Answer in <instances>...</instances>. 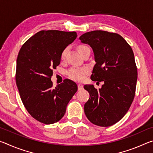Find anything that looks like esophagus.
<instances>
[{
	"instance_id": "1",
	"label": "esophagus",
	"mask_w": 153,
	"mask_h": 153,
	"mask_svg": "<svg viewBox=\"0 0 153 153\" xmlns=\"http://www.w3.org/2000/svg\"><path fill=\"white\" fill-rule=\"evenodd\" d=\"M77 86H78V89L79 90L83 89V87H84V86H83L82 84H78V85H77Z\"/></svg>"
}]
</instances>
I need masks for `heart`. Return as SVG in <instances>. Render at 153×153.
<instances>
[{"label":"heart","mask_w":153,"mask_h":153,"mask_svg":"<svg viewBox=\"0 0 153 153\" xmlns=\"http://www.w3.org/2000/svg\"><path fill=\"white\" fill-rule=\"evenodd\" d=\"M87 48L86 46L84 45H79L77 48L79 53H81V51L84 50V48ZM66 51L65 50L61 54V59H63L65 55ZM88 69L87 67H82V68H79V67H73L69 69L68 71V76L71 79L76 81H82L85 79L86 75L88 74Z\"/></svg>","instance_id":"1"}]
</instances>
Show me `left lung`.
Wrapping results in <instances>:
<instances>
[{"mask_svg":"<svg viewBox=\"0 0 153 153\" xmlns=\"http://www.w3.org/2000/svg\"><path fill=\"white\" fill-rule=\"evenodd\" d=\"M79 39L94 53L96 64L90 78L104 82L98 90L92 84L84 85L90 94L84 113L94 125L111 126L123 117L135 96L138 72L133 51L116 33L92 31Z\"/></svg>","mask_w":153,"mask_h":153,"instance_id":"1","label":"left lung"}]
</instances>
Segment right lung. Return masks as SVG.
<instances>
[{
  "label": "right lung",
  "mask_w": 153,
  "mask_h": 153,
  "mask_svg": "<svg viewBox=\"0 0 153 153\" xmlns=\"http://www.w3.org/2000/svg\"><path fill=\"white\" fill-rule=\"evenodd\" d=\"M76 32L40 31L22 46L17 59L16 84L21 99L32 117L41 123L59 121L77 90L70 79L53 87V70L61 54L76 40Z\"/></svg>",
  "instance_id": "add662e5"
}]
</instances>
